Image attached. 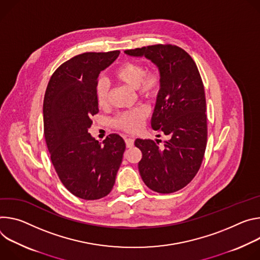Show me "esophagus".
<instances>
[{
    "label": "esophagus",
    "mask_w": 260,
    "mask_h": 260,
    "mask_svg": "<svg viewBox=\"0 0 260 260\" xmlns=\"http://www.w3.org/2000/svg\"><path fill=\"white\" fill-rule=\"evenodd\" d=\"M125 142H126V147L127 148H132L134 145V139L130 138V137H126L125 138Z\"/></svg>",
    "instance_id": "34e87169"
}]
</instances>
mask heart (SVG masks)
Masks as SVG:
<instances>
[{"label": "heart", "instance_id": "1", "mask_svg": "<svg viewBox=\"0 0 260 260\" xmlns=\"http://www.w3.org/2000/svg\"><path fill=\"white\" fill-rule=\"evenodd\" d=\"M112 77L120 83L128 85L143 98L156 96L160 86V74L156 70L145 72V68L136 62H125L117 67L112 73ZM96 100L99 106L104 107L108 103V88L100 81L96 86ZM145 108H135L130 111L119 114L114 120V125L127 132L137 131L147 117Z\"/></svg>", "mask_w": 260, "mask_h": 260}]
</instances>
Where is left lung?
Segmentation results:
<instances>
[{
    "instance_id": "8db88e82",
    "label": "left lung",
    "mask_w": 260,
    "mask_h": 260,
    "mask_svg": "<svg viewBox=\"0 0 260 260\" xmlns=\"http://www.w3.org/2000/svg\"><path fill=\"white\" fill-rule=\"evenodd\" d=\"M130 56H145L158 68L160 90L151 126L168 138L162 148L159 139L134 142L142 158L140 177L158 193L176 192L197 174L207 147V105L203 80L192 57L182 48L157 44L125 50Z\"/></svg>"
}]
</instances>
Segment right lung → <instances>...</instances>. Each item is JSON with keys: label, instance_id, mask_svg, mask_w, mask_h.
<instances>
[{"label": "right lung", "instance_id": "obj_1", "mask_svg": "<svg viewBox=\"0 0 260 260\" xmlns=\"http://www.w3.org/2000/svg\"><path fill=\"white\" fill-rule=\"evenodd\" d=\"M119 54L115 50L73 56L54 71L44 96V137L52 165L67 190L85 200L109 194L126 148L118 134L108 135L101 145L88 132L91 117L99 111V73Z\"/></svg>", "mask_w": 260, "mask_h": 260}]
</instances>
